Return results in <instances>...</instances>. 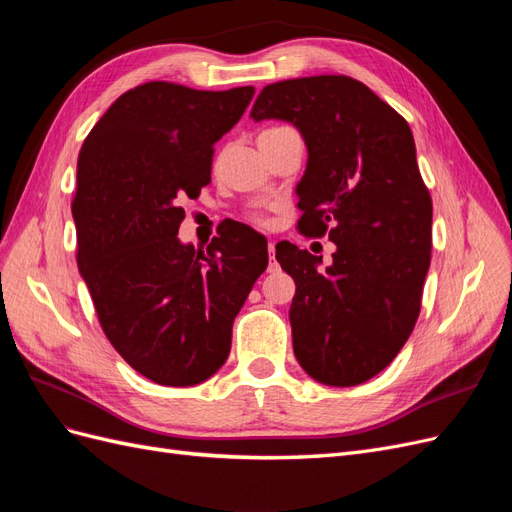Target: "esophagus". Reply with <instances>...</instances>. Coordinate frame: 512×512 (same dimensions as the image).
I'll return each mask as SVG.
<instances>
[{"mask_svg": "<svg viewBox=\"0 0 512 512\" xmlns=\"http://www.w3.org/2000/svg\"><path fill=\"white\" fill-rule=\"evenodd\" d=\"M267 250H269V267H267V271L275 273L277 269H280V265H277V260H275V243L273 241L267 243Z\"/></svg>", "mask_w": 512, "mask_h": 512, "instance_id": "1", "label": "esophagus"}]
</instances>
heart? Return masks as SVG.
I'll return each mask as SVG.
<instances>
[{"label": "heart", "instance_id": "heart-1", "mask_svg": "<svg viewBox=\"0 0 512 512\" xmlns=\"http://www.w3.org/2000/svg\"><path fill=\"white\" fill-rule=\"evenodd\" d=\"M286 126H271V128H265L260 132V136H267V134H273V132H280V130H284ZM269 209H265V207H260V209H254L252 213H250V220L254 222V224H260V226H265V224H269V213H267Z\"/></svg>", "mask_w": 512, "mask_h": 512}]
</instances>
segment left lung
Segmentation results:
<instances>
[{"label":"left lung","mask_w":512,"mask_h":512,"mask_svg":"<svg viewBox=\"0 0 512 512\" xmlns=\"http://www.w3.org/2000/svg\"><path fill=\"white\" fill-rule=\"evenodd\" d=\"M252 117L286 119L303 134L309 158L297 185V228L337 245L324 271L322 256L288 241L275 245L297 284L294 356L322 384H361L395 359L421 314L433 207L412 130L346 74L271 83Z\"/></svg>","instance_id":"left-lung-1"}]
</instances>
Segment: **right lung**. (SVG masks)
Instances as JSON below:
<instances>
[{"instance_id":"obj_1","label":"right lung","mask_w":512,"mask_h":512,"mask_svg":"<svg viewBox=\"0 0 512 512\" xmlns=\"http://www.w3.org/2000/svg\"><path fill=\"white\" fill-rule=\"evenodd\" d=\"M252 96L149 81L111 104L79 153V271L108 342L164 386L198 384L224 365L232 322L267 269V239L250 226H224L207 252L177 239L181 200L211 183L213 145Z\"/></svg>"}]
</instances>
